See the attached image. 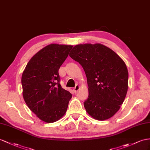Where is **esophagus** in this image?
<instances>
[{"label": "esophagus", "mask_w": 150, "mask_h": 150, "mask_svg": "<svg viewBox=\"0 0 150 150\" xmlns=\"http://www.w3.org/2000/svg\"><path fill=\"white\" fill-rule=\"evenodd\" d=\"M79 90V86L76 85L75 87L74 88V91L75 92V93H76V92H77Z\"/></svg>", "instance_id": "34e87169"}]
</instances>
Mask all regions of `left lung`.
Here are the masks:
<instances>
[{"instance_id":"1","label":"left lung","mask_w":150,"mask_h":150,"mask_svg":"<svg viewBox=\"0 0 150 150\" xmlns=\"http://www.w3.org/2000/svg\"><path fill=\"white\" fill-rule=\"evenodd\" d=\"M70 56L81 65L87 76L89 96L83 103L86 112L98 120L113 117L128 89L129 74L124 61L100 44L76 45Z\"/></svg>"}]
</instances>
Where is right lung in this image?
Returning a JSON list of instances; mask_svg holds the SVG:
<instances>
[{"mask_svg":"<svg viewBox=\"0 0 150 150\" xmlns=\"http://www.w3.org/2000/svg\"><path fill=\"white\" fill-rule=\"evenodd\" d=\"M72 45L52 44L42 49L26 64L21 77L23 96L28 108L47 123L66 113L72 95L60 85L59 69Z\"/></svg>","mask_w":150,"mask_h":150,"instance_id":"right-lung-1","label":"right lung"}]
</instances>
